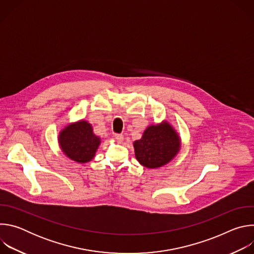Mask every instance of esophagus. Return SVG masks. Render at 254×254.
Masks as SVG:
<instances>
[{"mask_svg":"<svg viewBox=\"0 0 254 254\" xmlns=\"http://www.w3.org/2000/svg\"><path fill=\"white\" fill-rule=\"evenodd\" d=\"M116 138L119 140V141H123L124 139V134L123 133H116Z\"/></svg>","mask_w":254,"mask_h":254,"instance_id":"34e87169","label":"esophagus"}]
</instances>
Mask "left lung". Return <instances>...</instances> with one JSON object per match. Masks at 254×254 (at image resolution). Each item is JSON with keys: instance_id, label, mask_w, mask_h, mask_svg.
Returning <instances> with one entry per match:
<instances>
[{"instance_id": "1", "label": "left lung", "mask_w": 254, "mask_h": 254, "mask_svg": "<svg viewBox=\"0 0 254 254\" xmlns=\"http://www.w3.org/2000/svg\"><path fill=\"white\" fill-rule=\"evenodd\" d=\"M133 148L140 165L155 169L166 165L177 155L180 141L173 127L165 123L149 127L142 137L133 142Z\"/></svg>"}]
</instances>
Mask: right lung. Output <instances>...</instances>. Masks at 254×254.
Returning <instances> with one entry per match:
<instances>
[{"label": "right lung", "mask_w": 254, "mask_h": 254, "mask_svg": "<svg viewBox=\"0 0 254 254\" xmlns=\"http://www.w3.org/2000/svg\"><path fill=\"white\" fill-rule=\"evenodd\" d=\"M59 142L68 158L78 163H86L94 157L100 139L93 134L91 126L81 121L66 127L59 135Z\"/></svg>", "instance_id": "obj_1"}]
</instances>
